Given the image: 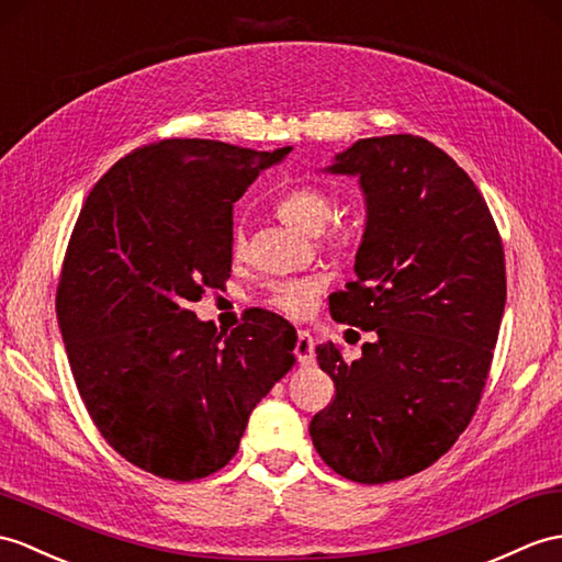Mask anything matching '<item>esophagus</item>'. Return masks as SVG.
I'll list each match as a JSON object with an SVG mask.
<instances>
[{
    "instance_id": "34e87169",
    "label": "esophagus",
    "mask_w": 562,
    "mask_h": 562,
    "mask_svg": "<svg viewBox=\"0 0 562 562\" xmlns=\"http://www.w3.org/2000/svg\"><path fill=\"white\" fill-rule=\"evenodd\" d=\"M313 337L308 330H299L296 337V345H294V355L299 359V363H304V367H311L313 361H316V351H313Z\"/></svg>"
}]
</instances>
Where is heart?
I'll use <instances>...</instances> for the list:
<instances>
[{
	"label": "heart",
	"instance_id": "b5f03b06",
	"mask_svg": "<svg viewBox=\"0 0 562 562\" xmlns=\"http://www.w3.org/2000/svg\"><path fill=\"white\" fill-rule=\"evenodd\" d=\"M276 213L286 225L304 232V234H321L330 225L335 215V203L328 193L318 187H294L286 189L280 199L276 201ZM349 239V232L342 225L330 227V241L335 246H345ZM232 254L239 258L246 249L244 229L234 227L232 232ZM325 276H308V278H290V280H276L268 284L266 304L272 306L286 316H306V313L316 306L321 292L325 290Z\"/></svg>",
	"mask_w": 562,
	"mask_h": 562
}]
</instances>
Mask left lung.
Returning a JSON list of instances; mask_svg holds the SVG:
<instances>
[{"instance_id":"8db88e82","label":"left lung","mask_w":562,"mask_h":562,"mask_svg":"<svg viewBox=\"0 0 562 562\" xmlns=\"http://www.w3.org/2000/svg\"><path fill=\"white\" fill-rule=\"evenodd\" d=\"M323 172L359 177L367 201L357 280L330 313L375 340L357 361L316 347L335 400L308 430L337 474L387 484L434 464L472 422L505 311L503 241L474 181L426 138H361Z\"/></svg>"}]
</instances>
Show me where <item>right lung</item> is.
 Wrapping results in <instances>:
<instances>
[{
	"mask_svg": "<svg viewBox=\"0 0 562 562\" xmlns=\"http://www.w3.org/2000/svg\"><path fill=\"white\" fill-rule=\"evenodd\" d=\"M167 138L126 155L81 207L57 286L74 381L102 438L146 472L225 467L294 367L296 330L256 311L232 333L189 308L232 272V203L290 155Z\"/></svg>",
	"mask_w": 562,
	"mask_h": 562,
	"instance_id": "right-lung-1",
	"label": "right lung"
}]
</instances>
